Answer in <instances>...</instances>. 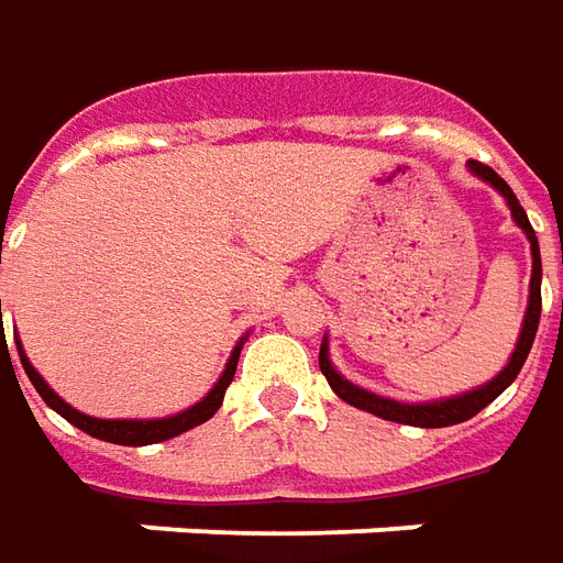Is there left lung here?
<instances>
[{
  "label": "left lung",
  "instance_id": "8db88e82",
  "mask_svg": "<svg viewBox=\"0 0 563 563\" xmlns=\"http://www.w3.org/2000/svg\"><path fill=\"white\" fill-rule=\"evenodd\" d=\"M468 169L481 178V181H487L490 187H496L503 197H506L508 209H511V218L518 221V228L527 233V240H530V255H533V277H530V298H527V313H523V327L521 335H518V345L511 351V357H508L506 369L499 373L496 378H490L487 385H481V388H472V391L456 394V397H443V400H431V404H400V400H391V397H378V394L366 391L361 385H354V382H347L330 361V342L323 339V345H320V369H323V376L330 382V388L345 404L351 407H357V410H366L378 416V419H388V422H400V426H419V428H446V426H459V422H465V419H472L477 412L484 410L487 404H493L499 394L506 391L508 385L518 378L521 373L523 361H527V354H530V347H533V339H537L539 330V311H542V292H539V283H542V258H539V243H537V233H533V224H530V218L521 209V202L518 197L511 194V187L490 169V166H484V163H477V159H468Z\"/></svg>",
  "mask_w": 563,
  "mask_h": 563
}]
</instances>
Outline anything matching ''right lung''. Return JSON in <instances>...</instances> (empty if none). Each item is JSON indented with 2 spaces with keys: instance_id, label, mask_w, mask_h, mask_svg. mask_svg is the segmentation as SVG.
Returning <instances> with one entry per match:
<instances>
[{
  "instance_id": "obj_1",
  "label": "right lung",
  "mask_w": 563,
  "mask_h": 563,
  "mask_svg": "<svg viewBox=\"0 0 563 563\" xmlns=\"http://www.w3.org/2000/svg\"><path fill=\"white\" fill-rule=\"evenodd\" d=\"M0 327H2V301H0ZM240 347H243V339H240L236 347H233L231 361H228V366H224L221 378L212 385V391L206 394L202 400H197L194 407L175 412V416H163V419H95V416H86V412L73 410L70 404H67V400H60V397L48 388V382L33 369V363L26 361L21 342H18V354H21V366H24L26 378L33 382V388L40 391L42 400H45V404H48L55 412H60L70 426H76L79 431H86V434H91V438H98V441L122 443V446H147V443H159V441H169V438H178L181 431H190V428L202 426V422H209V419L216 416L218 407H221V400H224L228 385L233 382V373H236Z\"/></svg>"
}]
</instances>
